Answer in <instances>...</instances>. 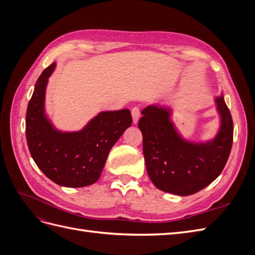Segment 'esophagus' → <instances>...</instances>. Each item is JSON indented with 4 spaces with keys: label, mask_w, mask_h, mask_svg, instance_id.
Here are the masks:
<instances>
[{
    "label": "esophagus",
    "mask_w": 255,
    "mask_h": 255,
    "mask_svg": "<svg viewBox=\"0 0 255 255\" xmlns=\"http://www.w3.org/2000/svg\"><path fill=\"white\" fill-rule=\"evenodd\" d=\"M130 114H132L133 122L137 123L138 120H139V117H140V107L139 106H134L132 111H130Z\"/></svg>",
    "instance_id": "esophagus-1"
}]
</instances>
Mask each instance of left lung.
Here are the masks:
<instances>
[{
	"label": "left lung",
	"mask_w": 255,
	"mask_h": 255,
	"mask_svg": "<svg viewBox=\"0 0 255 255\" xmlns=\"http://www.w3.org/2000/svg\"><path fill=\"white\" fill-rule=\"evenodd\" d=\"M221 128L211 142L191 143L177 135L167 109L148 106L141 112L138 128L152 183L166 192L189 196L217 179L225 168L233 144V119L223 97L216 99Z\"/></svg>",
	"instance_id": "1"
}]
</instances>
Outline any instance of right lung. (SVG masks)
Segmentation results:
<instances>
[{
    "label": "right lung",
    "mask_w": 255,
    "mask_h": 255,
    "mask_svg": "<svg viewBox=\"0 0 255 255\" xmlns=\"http://www.w3.org/2000/svg\"><path fill=\"white\" fill-rule=\"evenodd\" d=\"M55 64L38 78L25 121L28 150L38 168L51 181L65 187H84L96 183L107 155L122 133L132 125L128 110L99 114L80 132L61 133L44 116L45 86Z\"/></svg>",
    "instance_id": "1"
}]
</instances>
